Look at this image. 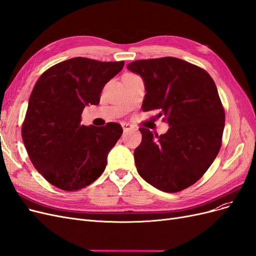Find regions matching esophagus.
Masks as SVG:
<instances>
[{
    "instance_id": "34e87169",
    "label": "esophagus",
    "mask_w": 256,
    "mask_h": 256,
    "mask_svg": "<svg viewBox=\"0 0 256 256\" xmlns=\"http://www.w3.org/2000/svg\"><path fill=\"white\" fill-rule=\"evenodd\" d=\"M122 127L124 131H128L130 129H132V125H130L129 122H122Z\"/></svg>"
}]
</instances>
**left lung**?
<instances>
[{
    "label": "left lung",
    "instance_id": "obj_1",
    "mask_svg": "<svg viewBox=\"0 0 256 256\" xmlns=\"http://www.w3.org/2000/svg\"><path fill=\"white\" fill-rule=\"evenodd\" d=\"M127 68L141 76L146 94L142 110L157 111L168 124L164 134L140 128L134 150L138 173L164 192L190 187L218 154L226 124L218 90L204 69L177 58L138 60Z\"/></svg>",
    "mask_w": 256,
    "mask_h": 256
}]
</instances>
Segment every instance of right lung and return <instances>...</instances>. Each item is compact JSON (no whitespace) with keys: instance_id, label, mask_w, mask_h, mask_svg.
<instances>
[{"instance_id":"add662e5","label":"right lung","mask_w":256,"mask_h":256,"mask_svg":"<svg viewBox=\"0 0 256 256\" xmlns=\"http://www.w3.org/2000/svg\"><path fill=\"white\" fill-rule=\"evenodd\" d=\"M122 67V60L74 58L50 67L37 80L22 140L35 168L56 188L82 189L104 171L122 129L118 122L84 126L81 114L86 106L99 104L106 83Z\"/></svg>"}]
</instances>
